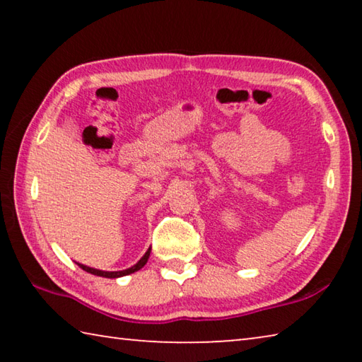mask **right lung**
<instances>
[{"mask_svg": "<svg viewBox=\"0 0 362 362\" xmlns=\"http://www.w3.org/2000/svg\"><path fill=\"white\" fill-rule=\"evenodd\" d=\"M150 252H151V247H150L148 250H146L145 255H144L142 259H140V260L136 263V265L131 267V268L122 269V272H103V269H97V268L86 267V265H83V263H78V267H79V268H83L84 272H88V273H90V274H95V276H102V278H121V276H127V274L139 272V269L142 268L146 262H148Z\"/></svg>", "mask_w": 362, "mask_h": 362, "instance_id": "obj_1", "label": "right lung"}]
</instances>
